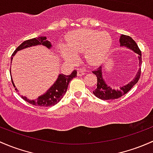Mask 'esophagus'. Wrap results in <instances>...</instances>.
I'll return each instance as SVG.
<instances>
[{
    "label": "esophagus",
    "mask_w": 153,
    "mask_h": 153,
    "mask_svg": "<svg viewBox=\"0 0 153 153\" xmlns=\"http://www.w3.org/2000/svg\"><path fill=\"white\" fill-rule=\"evenodd\" d=\"M84 74H85L84 70H80L79 71H78V76H82V75H83Z\"/></svg>",
    "instance_id": "esophagus-1"
}]
</instances>
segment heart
<instances>
[{
  "label": "heart",
  "instance_id": "1",
  "mask_svg": "<svg viewBox=\"0 0 153 153\" xmlns=\"http://www.w3.org/2000/svg\"><path fill=\"white\" fill-rule=\"evenodd\" d=\"M108 33L95 30L79 29L74 30L66 38V47L61 53L67 60L76 59V54L85 53V57L91 64L102 62L111 45Z\"/></svg>",
  "mask_w": 153,
  "mask_h": 153
}]
</instances>
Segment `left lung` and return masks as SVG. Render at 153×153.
Returning a JSON list of instances; mask_svg holds the SVG:
<instances>
[{
    "label": "left lung",
    "mask_w": 153,
    "mask_h": 153,
    "mask_svg": "<svg viewBox=\"0 0 153 153\" xmlns=\"http://www.w3.org/2000/svg\"><path fill=\"white\" fill-rule=\"evenodd\" d=\"M120 45L121 46H125V47L130 48V49L133 50L135 53L139 54V64H140L141 65V64L142 63L141 52L140 49H139V48L138 47L136 42H135L131 36L124 34L122 35L121 37H120ZM92 73H94V75L97 76V88L93 91V93H94V95L99 98V99L105 100H106L117 99V98L121 97L122 96L124 95V94L128 93V91L133 88V86L139 81L141 76V69L139 70V71L138 72V73L136 74V77H135V78L133 81L130 82V83H128V84H127L126 86L120 87V89L119 90L112 89L110 86H108V85L106 84L102 76V67H97L96 70H93Z\"/></svg>",
    "instance_id": "left-lung-1"
}]
</instances>
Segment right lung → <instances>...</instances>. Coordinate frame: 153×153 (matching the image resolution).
Instances as JSON below:
<instances>
[{"instance_id": "1", "label": "right lung", "mask_w": 153, "mask_h": 153, "mask_svg": "<svg viewBox=\"0 0 153 153\" xmlns=\"http://www.w3.org/2000/svg\"><path fill=\"white\" fill-rule=\"evenodd\" d=\"M37 45H42L46 46L48 48L51 47V42H50V41L46 39L45 36H44V37L43 36H39V37L30 39L24 41L21 45H20L18 47L16 48V50L14 51L11 58L12 59L14 54L17 53V51H20V50H22L23 48H26L28 47H30V46ZM76 76L77 70H74L70 75H65L64 74H60L59 75V78H58L57 81L48 90L47 92L43 94V95L39 97L36 100H29L27 99L25 97H22L25 101H28L29 103L32 104L33 105L43 106V107H48V106L54 105L62 100L64 94L67 91L70 81H71L72 78ZM12 82L13 86L14 87V83H13L12 81ZM15 90L17 91V89H15Z\"/></svg>"}]
</instances>
